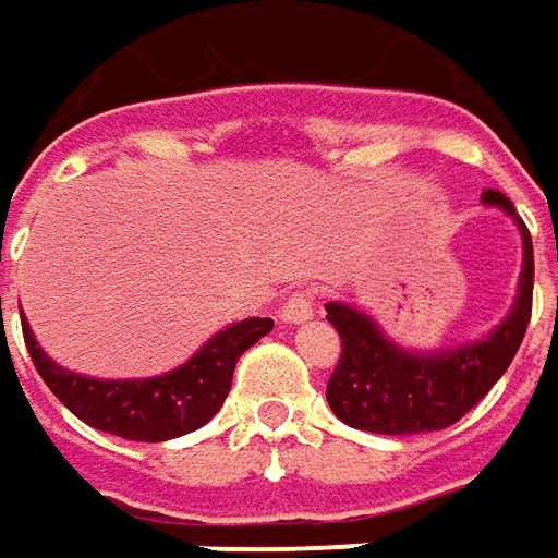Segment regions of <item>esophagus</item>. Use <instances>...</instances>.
I'll list each match as a JSON object with an SVG mask.
<instances>
[{
  "instance_id": "esophagus-1",
  "label": "esophagus",
  "mask_w": 558,
  "mask_h": 558,
  "mask_svg": "<svg viewBox=\"0 0 558 558\" xmlns=\"http://www.w3.org/2000/svg\"><path fill=\"white\" fill-rule=\"evenodd\" d=\"M313 316V298L307 291H291L289 298L279 307V319L282 323H307Z\"/></svg>"
}]
</instances>
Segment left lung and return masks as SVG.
<instances>
[{
	"label": "left lung",
	"instance_id": "1",
	"mask_svg": "<svg viewBox=\"0 0 558 558\" xmlns=\"http://www.w3.org/2000/svg\"><path fill=\"white\" fill-rule=\"evenodd\" d=\"M482 202L512 214L525 242L519 298L509 316L484 341L425 356L400 351L354 307L326 304V319L341 338V356L329 375L326 400L344 425L375 435L440 432L460 422L509 369L531 323L534 247L527 226L504 192L484 189Z\"/></svg>",
	"mask_w": 558,
	"mask_h": 558
}]
</instances>
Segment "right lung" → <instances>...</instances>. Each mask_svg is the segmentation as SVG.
<instances>
[{"label":"right lung","instance_id":"1","mask_svg":"<svg viewBox=\"0 0 558 558\" xmlns=\"http://www.w3.org/2000/svg\"><path fill=\"white\" fill-rule=\"evenodd\" d=\"M21 326L36 373L43 375L49 391L76 418L118 438L158 444V440L189 435L217 416L232 388L239 356L272 329V319L254 316L245 323H235L220 335H214L180 369L158 378H133V381H101V378H86L71 369H61L39 351L27 319Z\"/></svg>","mask_w":558,"mask_h":558}]
</instances>
